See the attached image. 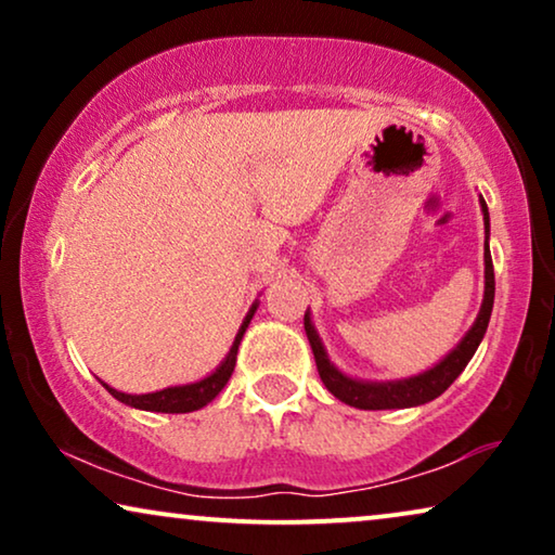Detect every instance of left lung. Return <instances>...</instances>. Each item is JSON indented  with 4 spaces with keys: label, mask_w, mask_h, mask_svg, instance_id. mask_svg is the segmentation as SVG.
Segmentation results:
<instances>
[{
    "label": "left lung",
    "mask_w": 555,
    "mask_h": 555,
    "mask_svg": "<svg viewBox=\"0 0 555 555\" xmlns=\"http://www.w3.org/2000/svg\"><path fill=\"white\" fill-rule=\"evenodd\" d=\"M480 207L485 217V234L490 237V215H488V204H485L482 196H480ZM488 237H485V295H482L480 313H477V321L473 323V328L465 333V338H462L460 344L437 363V366H431L420 376L399 378V382H361V378L346 376L344 371H338L331 363L321 338H318L315 325L310 321V313H306L302 321H306V333H308L310 348H313L318 374H321V382L325 384V389H328L336 399L344 401V404L356 406V409L420 406L450 389V384L462 374V371H465L469 359H473L477 351V346H480V340L490 323L492 302H495V270H492Z\"/></svg>",
    "instance_id": "8db88e82"
}]
</instances>
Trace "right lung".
I'll use <instances>...</instances> for the list:
<instances>
[{"label":"right lung","instance_id":"obj_1","mask_svg":"<svg viewBox=\"0 0 555 555\" xmlns=\"http://www.w3.org/2000/svg\"><path fill=\"white\" fill-rule=\"evenodd\" d=\"M255 310H257V302H253V308H249L245 321H242L237 336H234V344L230 348V353H227V359L219 363V366L211 371L209 376H204L202 382L184 384V386H169V389H162V391H154V393H124V391L113 389V386H108V384H103V382L101 384L105 386V389H108L111 397H116L118 401H124V404L133 406V409H143V412H164V414L196 412V409L207 406L209 401L224 389V384L230 382L234 363H237L240 340H242V336H245V331H247L249 321H253Z\"/></svg>","mask_w":555,"mask_h":555}]
</instances>
